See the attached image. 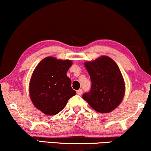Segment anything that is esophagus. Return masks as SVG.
<instances>
[{
    "label": "esophagus",
    "instance_id": "esophagus-1",
    "mask_svg": "<svg viewBox=\"0 0 151 151\" xmlns=\"http://www.w3.org/2000/svg\"><path fill=\"white\" fill-rule=\"evenodd\" d=\"M82 93H83V90H82L81 89H80V90H77V94H78V95H81Z\"/></svg>",
    "mask_w": 151,
    "mask_h": 151
}]
</instances>
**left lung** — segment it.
<instances>
[{
  "instance_id": "left-lung-1",
  "label": "left lung",
  "mask_w": 151,
  "mask_h": 151,
  "mask_svg": "<svg viewBox=\"0 0 151 151\" xmlns=\"http://www.w3.org/2000/svg\"><path fill=\"white\" fill-rule=\"evenodd\" d=\"M92 82L90 90L83 98L97 112L109 113L114 110L123 99L124 79L116 63L106 56L85 63Z\"/></svg>"
}]
</instances>
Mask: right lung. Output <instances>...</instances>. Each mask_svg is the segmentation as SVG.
Here are the masks:
<instances>
[{"instance_id": "right-lung-1", "label": "right lung", "mask_w": 151, "mask_h": 151, "mask_svg": "<svg viewBox=\"0 0 151 151\" xmlns=\"http://www.w3.org/2000/svg\"><path fill=\"white\" fill-rule=\"evenodd\" d=\"M70 60L52 57L42 59L35 68L30 81L31 99L37 109L46 115L59 113L68 99L76 95L66 73L71 66Z\"/></svg>"}]
</instances>
